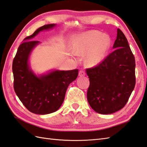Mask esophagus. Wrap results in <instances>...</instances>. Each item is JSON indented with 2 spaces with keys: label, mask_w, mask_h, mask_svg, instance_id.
Returning <instances> with one entry per match:
<instances>
[{
  "label": "esophagus",
  "mask_w": 147,
  "mask_h": 147,
  "mask_svg": "<svg viewBox=\"0 0 147 147\" xmlns=\"http://www.w3.org/2000/svg\"><path fill=\"white\" fill-rule=\"evenodd\" d=\"M85 74H86V73H85V72L83 70L80 71V72H79V76H85Z\"/></svg>",
  "instance_id": "esophagus-1"
}]
</instances>
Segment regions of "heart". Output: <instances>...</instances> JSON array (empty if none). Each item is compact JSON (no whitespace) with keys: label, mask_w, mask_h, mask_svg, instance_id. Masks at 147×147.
Masks as SVG:
<instances>
[{"label":"heart","mask_w":147,"mask_h":147,"mask_svg":"<svg viewBox=\"0 0 147 147\" xmlns=\"http://www.w3.org/2000/svg\"><path fill=\"white\" fill-rule=\"evenodd\" d=\"M111 46V39L107 34L96 30L81 34L77 37L73 46L75 53H86V61L90 65L100 63L107 56Z\"/></svg>","instance_id":"b5f03b06"}]
</instances>
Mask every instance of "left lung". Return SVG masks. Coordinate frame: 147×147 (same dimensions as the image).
Masks as SVG:
<instances>
[{
  "instance_id": "8db88e82",
  "label": "left lung",
  "mask_w": 147,
  "mask_h": 147,
  "mask_svg": "<svg viewBox=\"0 0 147 147\" xmlns=\"http://www.w3.org/2000/svg\"><path fill=\"white\" fill-rule=\"evenodd\" d=\"M115 50L98 65L86 69L90 79L87 99L98 113H113L123 108L136 83L135 59L128 40L120 29Z\"/></svg>"
}]
</instances>
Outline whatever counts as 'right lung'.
<instances>
[{"mask_svg": "<svg viewBox=\"0 0 147 147\" xmlns=\"http://www.w3.org/2000/svg\"><path fill=\"white\" fill-rule=\"evenodd\" d=\"M56 24L44 25L27 36L18 47L12 63L13 88L20 101L29 111L46 115L57 111L65 97L67 87L76 79L78 69L56 70L37 76L30 69L29 57L39 42L32 40L43 30L53 28Z\"/></svg>", "mask_w": 147, "mask_h": 147, "instance_id": "add662e5", "label": "right lung"}]
</instances>
